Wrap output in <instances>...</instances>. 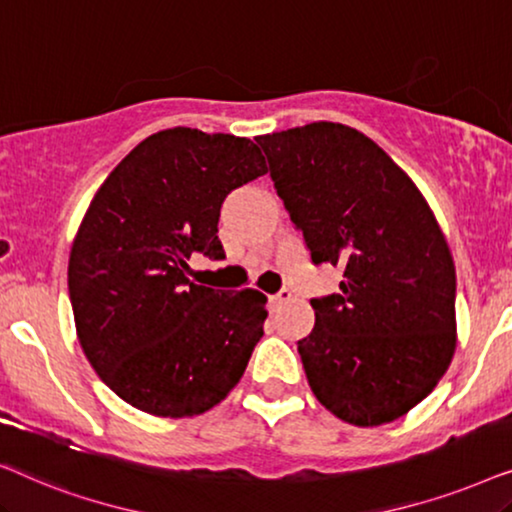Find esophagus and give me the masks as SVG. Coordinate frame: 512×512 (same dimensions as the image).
<instances>
[{"mask_svg": "<svg viewBox=\"0 0 512 512\" xmlns=\"http://www.w3.org/2000/svg\"><path fill=\"white\" fill-rule=\"evenodd\" d=\"M291 298H293V293H291L289 289H282V291H277L275 296H270V305H272V307H279V305L289 303Z\"/></svg>", "mask_w": 512, "mask_h": 512, "instance_id": "obj_1", "label": "esophagus"}]
</instances>
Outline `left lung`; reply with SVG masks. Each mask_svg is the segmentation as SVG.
<instances>
[{
  "mask_svg": "<svg viewBox=\"0 0 512 512\" xmlns=\"http://www.w3.org/2000/svg\"><path fill=\"white\" fill-rule=\"evenodd\" d=\"M312 263L342 268L298 340L317 401L342 422L380 426L424 401L457 347V275L412 179L363 132L310 123L256 137Z\"/></svg>",
  "mask_w": 512,
  "mask_h": 512,
  "instance_id": "8db88e82",
  "label": "left lung"
}]
</instances>
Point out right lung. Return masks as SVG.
Returning a JSON list of instances; mask_svg holds the SVG:
<instances>
[{
  "instance_id": "right-lung-1",
  "label": "right lung",
  "mask_w": 512,
  "mask_h": 512,
  "mask_svg": "<svg viewBox=\"0 0 512 512\" xmlns=\"http://www.w3.org/2000/svg\"><path fill=\"white\" fill-rule=\"evenodd\" d=\"M265 172L247 137L170 128L139 142L95 193L69 254V300L83 354L132 408L202 415L244 375L268 298L195 284L188 261L223 258V200Z\"/></svg>"
}]
</instances>
